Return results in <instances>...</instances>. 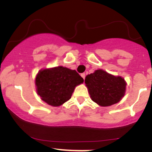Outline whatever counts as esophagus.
I'll return each mask as SVG.
<instances>
[{"label":"esophagus","mask_w":152,"mask_h":152,"mask_svg":"<svg viewBox=\"0 0 152 152\" xmlns=\"http://www.w3.org/2000/svg\"><path fill=\"white\" fill-rule=\"evenodd\" d=\"M80 75H81V77H82L83 78V79H85V77H86V74H85V73H82V74H81Z\"/></svg>","instance_id":"obj_1"}]
</instances>
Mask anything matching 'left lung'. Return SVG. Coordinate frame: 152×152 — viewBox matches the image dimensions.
<instances>
[{"label": "left lung", "instance_id": "8db88e82", "mask_svg": "<svg viewBox=\"0 0 152 152\" xmlns=\"http://www.w3.org/2000/svg\"><path fill=\"white\" fill-rule=\"evenodd\" d=\"M85 83L91 99L102 107L118 103L124 96L126 85L121 77L108 74L102 69L88 75Z\"/></svg>", "mask_w": 152, "mask_h": 152}]
</instances>
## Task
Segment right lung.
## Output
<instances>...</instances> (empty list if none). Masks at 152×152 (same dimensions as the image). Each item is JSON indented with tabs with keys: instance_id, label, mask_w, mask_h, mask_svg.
I'll return each instance as SVG.
<instances>
[{
	"instance_id": "obj_1",
	"label": "right lung",
	"mask_w": 152,
	"mask_h": 152,
	"mask_svg": "<svg viewBox=\"0 0 152 152\" xmlns=\"http://www.w3.org/2000/svg\"><path fill=\"white\" fill-rule=\"evenodd\" d=\"M83 81L75 70L58 66L40 70L35 83L41 99L50 105L58 107L68 101L75 88Z\"/></svg>"
}]
</instances>
